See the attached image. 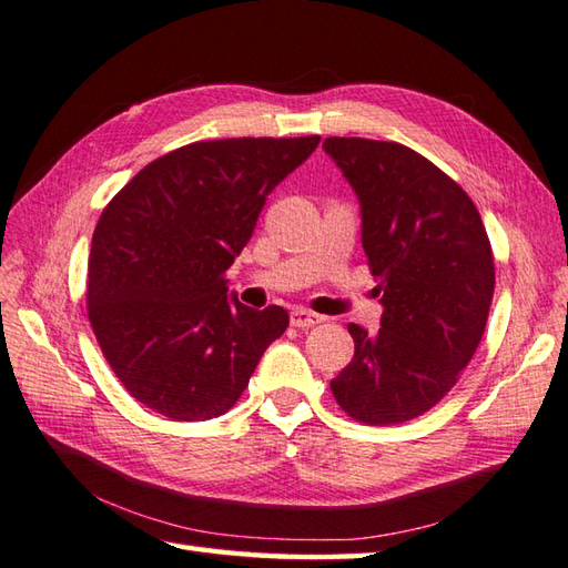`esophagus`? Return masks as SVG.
I'll use <instances>...</instances> for the list:
<instances>
[{
    "label": "esophagus",
    "mask_w": 568,
    "mask_h": 568,
    "mask_svg": "<svg viewBox=\"0 0 568 568\" xmlns=\"http://www.w3.org/2000/svg\"><path fill=\"white\" fill-rule=\"evenodd\" d=\"M322 317L317 315V312L312 310H305V307H295L291 312V324L297 329H307V327H315V324H320Z\"/></svg>",
    "instance_id": "esophagus-1"
}]
</instances>
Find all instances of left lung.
I'll use <instances>...</instances> for the list:
<instances>
[{"mask_svg": "<svg viewBox=\"0 0 568 568\" xmlns=\"http://www.w3.org/2000/svg\"><path fill=\"white\" fill-rule=\"evenodd\" d=\"M361 204V244L383 295L381 329L348 324L354 358L329 388L346 415L397 425L437 405L484 336L496 287L476 204L403 143L324 139Z\"/></svg>", "mask_w": 568, "mask_h": 568, "instance_id": "1", "label": "left lung"}]
</instances>
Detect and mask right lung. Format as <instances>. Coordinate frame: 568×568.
Segmentation results:
<instances>
[{
	"label": "right lung",
	"instance_id": "right-lung-1",
	"mask_svg": "<svg viewBox=\"0 0 568 568\" xmlns=\"http://www.w3.org/2000/svg\"><path fill=\"white\" fill-rule=\"evenodd\" d=\"M320 136L197 141L149 163L92 234L88 315L124 388L178 422L224 415L287 329L277 305L229 295L224 273L275 185Z\"/></svg>",
	"mask_w": 568,
	"mask_h": 568
}]
</instances>
